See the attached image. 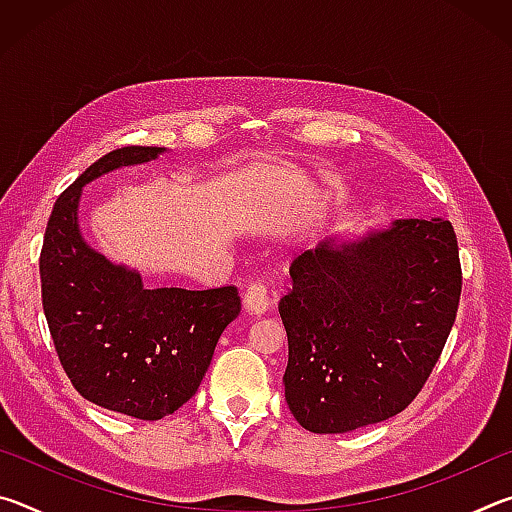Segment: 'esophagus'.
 <instances>
[{
  "label": "esophagus",
  "mask_w": 512,
  "mask_h": 512,
  "mask_svg": "<svg viewBox=\"0 0 512 512\" xmlns=\"http://www.w3.org/2000/svg\"><path fill=\"white\" fill-rule=\"evenodd\" d=\"M271 305V296H268V287L264 280H253L244 291V307L248 314H264Z\"/></svg>",
  "instance_id": "34e87169"
}]
</instances>
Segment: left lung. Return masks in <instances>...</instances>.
I'll return each mask as SVG.
<instances>
[{"mask_svg": "<svg viewBox=\"0 0 512 512\" xmlns=\"http://www.w3.org/2000/svg\"><path fill=\"white\" fill-rule=\"evenodd\" d=\"M280 300L289 339L284 397L302 427L345 433L388 420L422 391L461 300L452 223L400 219L293 259Z\"/></svg>", "mask_w": 512, "mask_h": 512, "instance_id": "1", "label": "left lung"}]
</instances>
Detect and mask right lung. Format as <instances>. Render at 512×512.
Segmentation results:
<instances>
[{
    "instance_id": "1",
    "label": "right lung",
    "mask_w": 512,
    "mask_h": 512,
    "mask_svg": "<svg viewBox=\"0 0 512 512\" xmlns=\"http://www.w3.org/2000/svg\"><path fill=\"white\" fill-rule=\"evenodd\" d=\"M160 153L121 146L85 169L58 196L40 250L42 309L60 366L85 400L137 420H160L198 391L219 336L241 311L237 287L144 289L140 273L83 241V187Z\"/></svg>"
}]
</instances>
